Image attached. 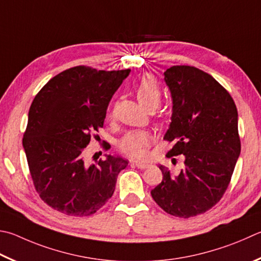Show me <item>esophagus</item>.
Wrapping results in <instances>:
<instances>
[{
	"label": "esophagus",
	"instance_id": "obj_1",
	"mask_svg": "<svg viewBox=\"0 0 261 261\" xmlns=\"http://www.w3.org/2000/svg\"><path fill=\"white\" fill-rule=\"evenodd\" d=\"M131 164L132 165H135V167H137L138 169H141V170H145V169H147L149 167L148 164H146V163H140V162H131Z\"/></svg>",
	"mask_w": 261,
	"mask_h": 261
}]
</instances>
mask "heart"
I'll return each instance as SVG.
<instances>
[{
    "mask_svg": "<svg viewBox=\"0 0 261 261\" xmlns=\"http://www.w3.org/2000/svg\"><path fill=\"white\" fill-rule=\"evenodd\" d=\"M134 91L137 100L146 111H155L162 100V90L150 75H145L141 77L135 85ZM111 116H113V113H111ZM151 140L153 138L149 132L143 130L130 131L122 137L117 147L127 158L132 160H144L148 153Z\"/></svg>",
    "mask_w": 261,
    "mask_h": 261,
    "instance_id": "1",
    "label": "heart"
}]
</instances>
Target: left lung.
I'll return each mask as SVG.
<instances>
[{
	"label": "left lung",
	"instance_id": "1",
	"mask_svg": "<svg viewBox=\"0 0 261 261\" xmlns=\"http://www.w3.org/2000/svg\"><path fill=\"white\" fill-rule=\"evenodd\" d=\"M164 80L173 100L167 158L181 155L185 167L174 173L160 165L163 179L150 194L161 209L186 219L210 210L228 187L241 153L238 110L229 92L194 66H172Z\"/></svg>",
	"mask_w": 261,
	"mask_h": 261
}]
</instances>
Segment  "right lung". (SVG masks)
Returning <instances> with one entry per match:
<instances>
[{
  "mask_svg": "<svg viewBox=\"0 0 261 261\" xmlns=\"http://www.w3.org/2000/svg\"><path fill=\"white\" fill-rule=\"evenodd\" d=\"M129 73V68L107 72L75 66L35 96L22 146L35 191L52 209L87 217L112 197L127 161L108 155L89 164L84 149L103 126L108 103Z\"/></svg>",
  "mask_w": 261,
  "mask_h": 261,
  "instance_id": "add662e5",
  "label": "right lung"
}]
</instances>
